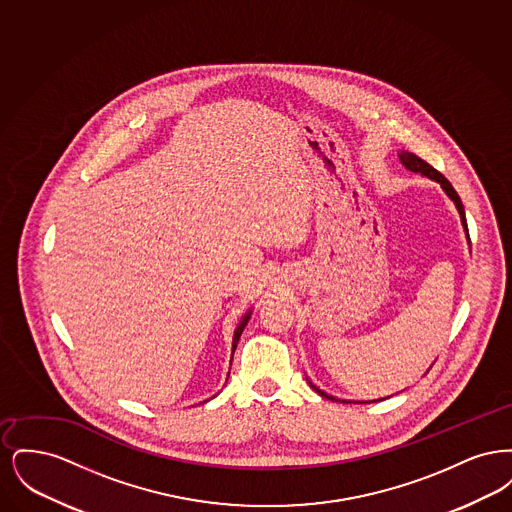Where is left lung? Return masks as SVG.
<instances>
[{
	"label": "left lung",
	"mask_w": 512,
	"mask_h": 512,
	"mask_svg": "<svg viewBox=\"0 0 512 512\" xmlns=\"http://www.w3.org/2000/svg\"><path fill=\"white\" fill-rule=\"evenodd\" d=\"M399 161L405 165V169H409V171L420 172L422 176H426V178H430V180H436L441 184V188H443V192L451 197V201L455 203V207H457V211H459V215H461V222H463L464 232H466V238H468V242H470V236H468V226H466V217H464V207L463 201H461V197L459 194L453 190V186L449 184V180L441 174V172L436 171L432 165H428L424 159H420V157H416L414 153H409V151H401L399 153ZM309 386L313 388V390L317 391L318 395H322V397H326V399H332V401H338L336 397H332V395H328V393H324L322 390H318L317 386L313 384V382H309ZM341 403H347V401H341ZM355 403H359V401H355ZM361 403H366V401H361ZM370 403V401H368Z\"/></svg>",
	"instance_id": "8db88e82"
}]
</instances>
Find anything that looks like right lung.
<instances>
[{"instance_id":"1","label":"right lung","mask_w":512,"mask_h":512,"mask_svg":"<svg viewBox=\"0 0 512 512\" xmlns=\"http://www.w3.org/2000/svg\"><path fill=\"white\" fill-rule=\"evenodd\" d=\"M251 317V311H247L245 313L244 318L240 320V324L236 326V330H234V340H232V355H234V349H236V345H238V341H240V336H242V332H244L245 324H247V320ZM232 363V361H230Z\"/></svg>"}]
</instances>
